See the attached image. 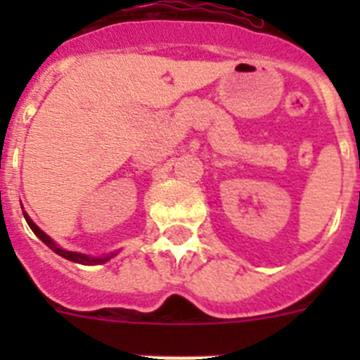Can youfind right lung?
<instances>
[{
    "mask_svg": "<svg viewBox=\"0 0 360 360\" xmlns=\"http://www.w3.org/2000/svg\"><path fill=\"white\" fill-rule=\"evenodd\" d=\"M25 214V219H27V224H28V227L32 229V231H34V234H36L37 238H39L41 241H43L44 245H49L50 249L53 250V252L56 254H59V256H63V257H66V259H70V262H75V263H82V265H95V263H104V262H108V259H110V257H88V256H84V254H77V252H70V250H65V249H59V247H57L56 243H53L52 240H50L49 236H46V234H44L43 231H41L39 227H37L36 224H34V221H32L30 218H28L27 216V212H23Z\"/></svg>",
    "mask_w": 360,
    "mask_h": 360,
    "instance_id": "1",
    "label": "right lung"
}]
</instances>
